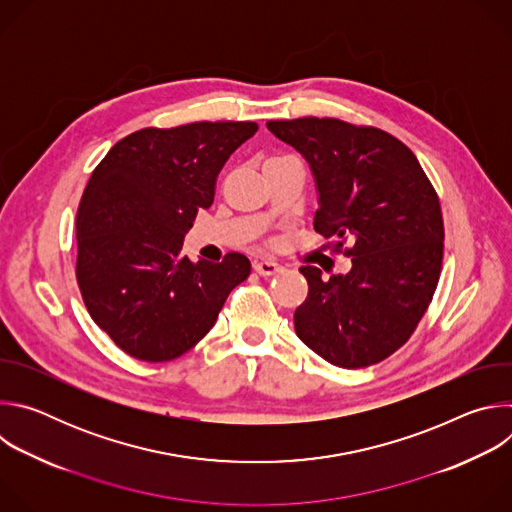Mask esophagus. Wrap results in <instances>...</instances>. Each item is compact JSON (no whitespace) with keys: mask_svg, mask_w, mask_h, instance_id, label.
<instances>
[{"mask_svg":"<svg viewBox=\"0 0 512 512\" xmlns=\"http://www.w3.org/2000/svg\"><path fill=\"white\" fill-rule=\"evenodd\" d=\"M253 269H255L259 275H273V273L281 271V265H279L277 261L263 259V261H255V263H253Z\"/></svg>","mask_w":512,"mask_h":512,"instance_id":"1","label":"esophagus"}]
</instances>
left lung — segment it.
Returning <instances> with one entry per match:
<instances>
[{
  "label": "left lung",
  "mask_w": 512,
  "mask_h": 512,
  "mask_svg": "<svg viewBox=\"0 0 512 512\" xmlns=\"http://www.w3.org/2000/svg\"><path fill=\"white\" fill-rule=\"evenodd\" d=\"M310 164L318 190L314 229L352 247L346 275L300 267L308 298L298 338L342 369H362L401 348L423 318L444 257L440 198L415 154L391 133L340 119L267 121Z\"/></svg>",
  "instance_id": "left-lung-1"
}]
</instances>
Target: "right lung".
I'll return each mask as SVG.
<instances>
[{"instance_id": "obj_1", "label": "right lung", "mask_w": 512, "mask_h": 512, "mask_svg": "<svg viewBox=\"0 0 512 512\" xmlns=\"http://www.w3.org/2000/svg\"><path fill=\"white\" fill-rule=\"evenodd\" d=\"M253 121L139 129L93 170L77 212V281L95 324L129 356L164 362L214 326L251 261H190L184 235Z\"/></svg>"}]
</instances>
